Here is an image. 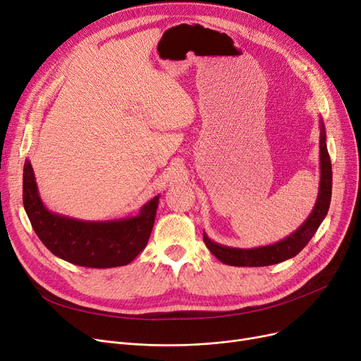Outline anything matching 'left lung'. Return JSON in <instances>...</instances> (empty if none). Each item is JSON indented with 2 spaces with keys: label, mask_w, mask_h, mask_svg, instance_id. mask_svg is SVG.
<instances>
[{
  "label": "left lung",
  "mask_w": 361,
  "mask_h": 361,
  "mask_svg": "<svg viewBox=\"0 0 361 361\" xmlns=\"http://www.w3.org/2000/svg\"><path fill=\"white\" fill-rule=\"evenodd\" d=\"M332 196V165L326 147V131L324 121H320V183L319 193L314 207L309 218L302 222L298 230H295L291 235L283 238L275 244L263 245L256 249H235L214 243L209 237L203 233V241L206 247L211 253L225 264L231 267H269V264L281 263L287 259L294 257L306 244L312 240L314 233L317 231L319 225L325 219L329 211Z\"/></svg>",
  "instance_id": "left-lung-1"
}]
</instances>
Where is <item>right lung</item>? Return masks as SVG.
<instances>
[{"instance_id": "1", "label": "right lung", "mask_w": 361, "mask_h": 361, "mask_svg": "<svg viewBox=\"0 0 361 361\" xmlns=\"http://www.w3.org/2000/svg\"><path fill=\"white\" fill-rule=\"evenodd\" d=\"M159 196L136 216L114 221H80L49 212L41 200L29 161L23 168V206L36 235L63 260L86 268L128 264L146 247L154 228Z\"/></svg>"}]
</instances>
